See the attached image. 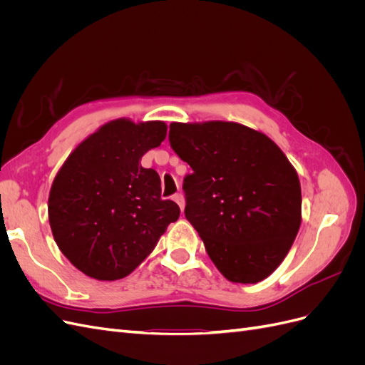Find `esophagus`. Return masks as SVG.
<instances>
[{
	"instance_id": "esophagus-1",
	"label": "esophagus",
	"mask_w": 365,
	"mask_h": 365,
	"mask_svg": "<svg viewBox=\"0 0 365 365\" xmlns=\"http://www.w3.org/2000/svg\"><path fill=\"white\" fill-rule=\"evenodd\" d=\"M173 201L180 205V208H181V212L184 210V205H185V202H184V196H182V193H175L173 195Z\"/></svg>"
}]
</instances>
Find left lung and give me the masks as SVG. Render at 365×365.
Instances as JSON below:
<instances>
[{"instance_id":"1","label":"left lung","mask_w":365,"mask_h":365,"mask_svg":"<svg viewBox=\"0 0 365 365\" xmlns=\"http://www.w3.org/2000/svg\"><path fill=\"white\" fill-rule=\"evenodd\" d=\"M170 148L192 168L185 217L205 251L235 283L277 269L302 222L298 175L275 143L233 121L172 123Z\"/></svg>"}]
</instances>
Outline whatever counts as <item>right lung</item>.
I'll list each match as a JSON object with an SVG mask.
<instances>
[{"label":"right lung","instance_id":"1","mask_svg":"<svg viewBox=\"0 0 365 365\" xmlns=\"http://www.w3.org/2000/svg\"><path fill=\"white\" fill-rule=\"evenodd\" d=\"M163 121L114 120L77 146L53 181L48 220L62 254L97 280L126 277L155 248L180 207L141 157L158 148Z\"/></svg>","mask_w":365,"mask_h":365}]
</instances>
